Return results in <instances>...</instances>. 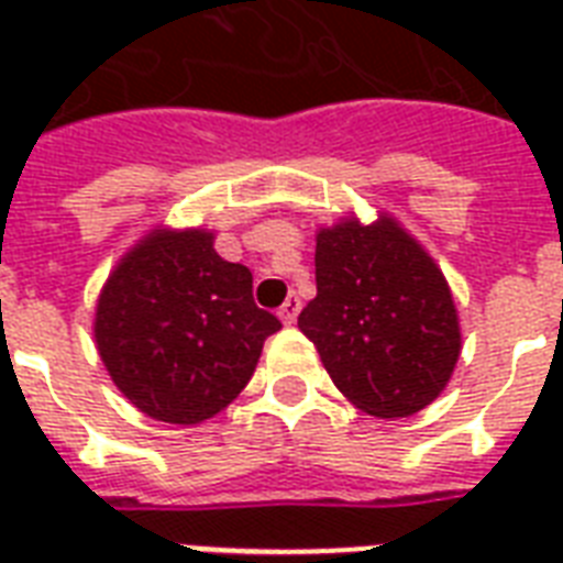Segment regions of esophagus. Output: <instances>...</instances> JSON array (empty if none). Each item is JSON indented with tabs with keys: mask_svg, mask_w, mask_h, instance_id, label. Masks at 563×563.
I'll return each mask as SVG.
<instances>
[{
	"mask_svg": "<svg viewBox=\"0 0 563 563\" xmlns=\"http://www.w3.org/2000/svg\"><path fill=\"white\" fill-rule=\"evenodd\" d=\"M298 312H300L298 295H289V298H286V303H283L277 316H280L283 324H295V321H298Z\"/></svg>",
	"mask_w": 563,
	"mask_h": 563,
	"instance_id": "esophagus-1",
	"label": "esophagus"
}]
</instances>
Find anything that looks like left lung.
Instances as JSON below:
<instances>
[{
  "label": "left lung",
  "mask_w": 563,
  "mask_h": 563,
  "mask_svg": "<svg viewBox=\"0 0 563 563\" xmlns=\"http://www.w3.org/2000/svg\"><path fill=\"white\" fill-rule=\"evenodd\" d=\"M316 283L298 327L347 402L394 420L444 391L462 356L459 309L432 254L391 212L318 228Z\"/></svg>",
  "instance_id": "obj_1"
}]
</instances>
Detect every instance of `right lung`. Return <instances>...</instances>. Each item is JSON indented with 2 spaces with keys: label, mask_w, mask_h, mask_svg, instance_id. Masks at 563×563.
I'll return each instance as SVG.
<instances>
[{
  "label": "right lung",
  "mask_w": 563,
  "mask_h": 563,
  "mask_svg": "<svg viewBox=\"0 0 563 563\" xmlns=\"http://www.w3.org/2000/svg\"><path fill=\"white\" fill-rule=\"evenodd\" d=\"M216 230L154 224L101 286L92 339L104 371L145 418L198 427L236 400L280 321L254 303L245 265Z\"/></svg>",
  "instance_id": "obj_1"
}]
</instances>
